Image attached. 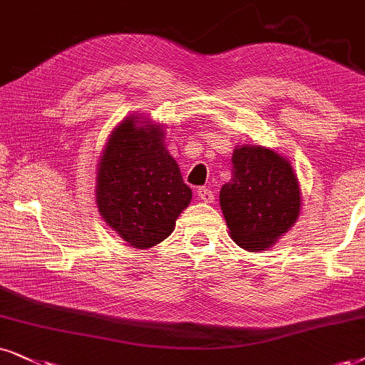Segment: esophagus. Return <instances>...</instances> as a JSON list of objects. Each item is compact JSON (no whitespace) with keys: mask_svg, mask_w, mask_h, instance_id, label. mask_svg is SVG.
I'll return each mask as SVG.
<instances>
[{"mask_svg":"<svg viewBox=\"0 0 365 365\" xmlns=\"http://www.w3.org/2000/svg\"><path fill=\"white\" fill-rule=\"evenodd\" d=\"M197 198H198V200L205 202V204H212V202H214V192H212L210 188L200 187L197 190Z\"/></svg>","mask_w":365,"mask_h":365,"instance_id":"obj_1","label":"esophagus"}]
</instances>
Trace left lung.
<instances>
[{"mask_svg":"<svg viewBox=\"0 0 365 365\" xmlns=\"http://www.w3.org/2000/svg\"><path fill=\"white\" fill-rule=\"evenodd\" d=\"M219 202L232 241L259 252L274 246L297 222L302 190L286 156L242 145L232 151V178L220 188Z\"/></svg>","mask_w":365,"mask_h":365,"instance_id":"left-lung-1","label":"left lung"}]
</instances>
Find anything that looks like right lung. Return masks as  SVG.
I'll return each mask as SVG.
<instances>
[{
	"instance_id": "1",
	"label": "right lung",
	"mask_w": 365,
	"mask_h": 365,
	"mask_svg": "<svg viewBox=\"0 0 365 365\" xmlns=\"http://www.w3.org/2000/svg\"><path fill=\"white\" fill-rule=\"evenodd\" d=\"M96 173L101 217L135 249L167 239L192 200V188L167 150L165 128L143 114L124 118L110 131Z\"/></svg>"
}]
</instances>
